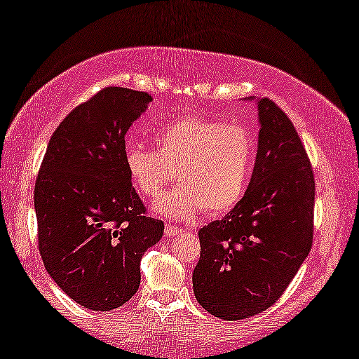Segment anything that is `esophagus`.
<instances>
[{
  "label": "esophagus",
  "instance_id": "34e87169",
  "mask_svg": "<svg viewBox=\"0 0 359 359\" xmlns=\"http://www.w3.org/2000/svg\"><path fill=\"white\" fill-rule=\"evenodd\" d=\"M181 232H183V230H181L180 227H175V225H171V224H168L165 227L166 237H176V235H180Z\"/></svg>",
  "mask_w": 359,
  "mask_h": 359
}]
</instances>
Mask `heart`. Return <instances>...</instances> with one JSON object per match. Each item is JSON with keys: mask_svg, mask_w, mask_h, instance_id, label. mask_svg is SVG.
<instances>
[{"mask_svg": "<svg viewBox=\"0 0 359 359\" xmlns=\"http://www.w3.org/2000/svg\"><path fill=\"white\" fill-rule=\"evenodd\" d=\"M154 142L155 150L129 142L124 163L132 183L149 198H156L178 171L181 186L156 203L161 214H222L242 201L257 161V137L247 127L184 114L160 127Z\"/></svg>", "mask_w": 359, "mask_h": 359, "instance_id": "obj_1", "label": "heart"}]
</instances>
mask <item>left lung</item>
I'll return each mask as SVG.
<instances>
[{"mask_svg": "<svg viewBox=\"0 0 359 359\" xmlns=\"http://www.w3.org/2000/svg\"><path fill=\"white\" fill-rule=\"evenodd\" d=\"M258 104V151L248 189L225 215L199 230L194 296L214 317L242 320L286 291L312 248L316 181L289 117Z\"/></svg>", "mask_w": 359, "mask_h": 359, "instance_id": "obj_1", "label": "left lung"}]
</instances>
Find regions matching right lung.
<instances>
[{"label": "right lung", "instance_id": "add662e5", "mask_svg": "<svg viewBox=\"0 0 359 359\" xmlns=\"http://www.w3.org/2000/svg\"><path fill=\"white\" fill-rule=\"evenodd\" d=\"M149 93L107 86L53 132L34 208L43 266L58 287L96 312L121 307L140 286V259L165 225L145 214L124 163L126 134Z\"/></svg>", "mask_w": 359, "mask_h": 359}]
</instances>
